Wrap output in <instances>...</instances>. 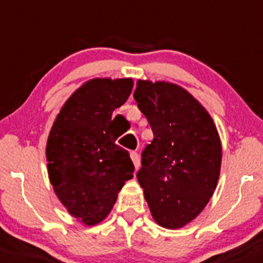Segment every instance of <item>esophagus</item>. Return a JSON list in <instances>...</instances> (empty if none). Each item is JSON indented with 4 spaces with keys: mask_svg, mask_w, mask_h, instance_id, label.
Here are the masks:
<instances>
[{
    "mask_svg": "<svg viewBox=\"0 0 263 263\" xmlns=\"http://www.w3.org/2000/svg\"><path fill=\"white\" fill-rule=\"evenodd\" d=\"M129 156H131L132 163H134L135 168L139 169L140 164H141V163H140V156H139V154H137L136 151H131V153H129Z\"/></svg>",
    "mask_w": 263,
    "mask_h": 263,
    "instance_id": "1",
    "label": "esophagus"
}]
</instances>
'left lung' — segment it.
<instances>
[{"label": "left lung", "instance_id": "obj_1", "mask_svg": "<svg viewBox=\"0 0 263 263\" xmlns=\"http://www.w3.org/2000/svg\"><path fill=\"white\" fill-rule=\"evenodd\" d=\"M134 98L154 134L137 179L154 220L178 229L205 209L216 188L221 166L216 126L179 85L139 80Z\"/></svg>", "mask_w": 263, "mask_h": 263}]
</instances>
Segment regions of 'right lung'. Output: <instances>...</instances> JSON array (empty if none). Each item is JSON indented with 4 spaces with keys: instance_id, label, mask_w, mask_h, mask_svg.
Instances as JSON below:
<instances>
[{
    "instance_id": "obj_1",
    "label": "right lung",
    "mask_w": 263,
    "mask_h": 263,
    "mask_svg": "<svg viewBox=\"0 0 263 263\" xmlns=\"http://www.w3.org/2000/svg\"><path fill=\"white\" fill-rule=\"evenodd\" d=\"M132 79H92L63 104L50 128L46 155L54 193L85 225L99 224L134 178L128 151L116 144L115 109L126 103Z\"/></svg>"
}]
</instances>
